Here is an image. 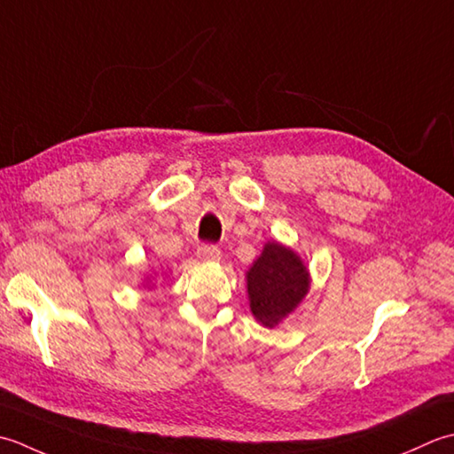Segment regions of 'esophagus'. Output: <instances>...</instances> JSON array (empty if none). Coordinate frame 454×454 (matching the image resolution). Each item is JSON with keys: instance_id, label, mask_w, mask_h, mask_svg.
Segmentation results:
<instances>
[{"instance_id": "esophagus-1", "label": "esophagus", "mask_w": 454, "mask_h": 454, "mask_svg": "<svg viewBox=\"0 0 454 454\" xmlns=\"http://www.w3.org/2000/svg\"><path fill=\"white\" fill-rule=\"evenodd\" d=\"M198 258H200V261H206V262H215L221 258V251L215 245H201L198 248Z\"/></svg>"}]
</instances>
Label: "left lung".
<instances>
[{"label":"left lung","instance_id":"1","mask_svg":"<svg viewBox=\"0 0 454 454\" xmlns=\"http://www.w3.org/2000/svg\"><path fill=\"white\" fill-rule=\"evenodd\" d=\"M309 290V272L290 247L268 240L247 272L251 311L264 327H276L298 308Z\"/></svg>","mask_w":454,"mask_h":454}]
</instances>
